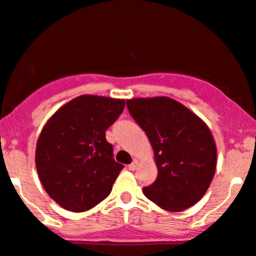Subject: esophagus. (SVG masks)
<instances>
[{"label":"esophagus","mask_w":256,"mask_h":256,"mask_svg":"<svg viewBox=\"0 0 256 256\" xmlns=\"http://www.w3.org/2000/svg\"><path fill=\"white\" fill-rule=\"evenodd\" d=\"M136 168H138V162L134 160L132 163H131L130 166H128V169H130V170H135Z\"/></svg>","instance_id":"1"}]
</instances>
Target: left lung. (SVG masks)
<instances>
[{
  "label": "left lung",
  "instance_id": "1",
  "mask_svg": "<svg viewBox=\"0 0 256 256\" xmlns=\"http://www.w3.org/2000/svg\"><path fill=\"white\" fill-rule=\"evenodd\" d=\"M145 131L158 176L142 192L166 211H183L204 197L216 172L217 150L208 126L182 104L168 97L126 101Z\"/></svg>",
  "mask_w": 256,
  "mask_h": 256
}]
</instances>
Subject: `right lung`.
Here are the masks:
<instances>
[{
  "mask_svg": "<svg viewBox=\"0 0 256 256\" xmlns=\"http://www.w3.org/2000/svg\"><path fill=\"white\" fill-rule=\"evenodd\" d=\"M124 100L83 94L58 110L42 128L35 164L48 194L72 212H84L111 193L124 166L114 162L106 130Z\"/></svg>",
  "mask_w": 256,
  "mask_h": 256,
  "instance_id": "right-lung-1",
  "label": "right lung"
}]
</instances>
